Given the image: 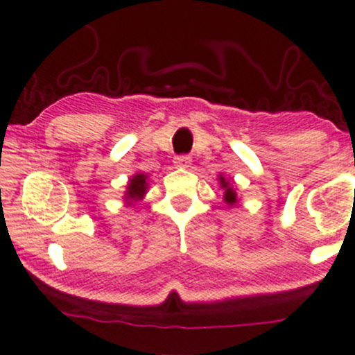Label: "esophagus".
<instances>
[{"instance_id": "34e87169", "label": "esophagus", "mask_w": 355, "mask_h": 355, "mask_svg": "<svg viewBox=\"0 0 355 355\" xmlns=\"http://www.w3.org/2000/svg\"><path fill=\"white\" fill-rule=\"evenodd\" d=\"M173 164L175 166H178V168H189L191 165V158L187 157V155H178V157H175Z\"/></svg>"}]
</instances>
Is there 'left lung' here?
<instances>
[{"instance_id":"obj_1","label":"left lung","mask_w":355,"mask_h":355,"mask_svg":"<svg viewBox=\"0 0 355 355\" xmlns=\"http://www.w3.org/2000/svg\"><path fill=\"white\" fill-rule=\"evenodd\" d=\"M218 185L220 189L223 190V202L227 203L229 207H235L239 203V195H237V190H235L234 187V180L232 178H227L225 175L220 173L218 175Z\"/></svg>"}]
</instances>
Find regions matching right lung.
<instances>
[{"label": "right lung", "instance_id": "add662e5", "mask_svg": "<svg viewBox=\"0 0 355 355\" xmlns=\"http://www.w3.org/2000/svg\"><path fill=\"white\" fill-rule=\"evenodd\" d=\"M146 191H148V175L144 172H137L130 177L128 183H126L123 202L128 207L135 205L137 202L144 200Z\"/></svg>", "mask_w": 355, "mask_h": 355}]
</instances>
